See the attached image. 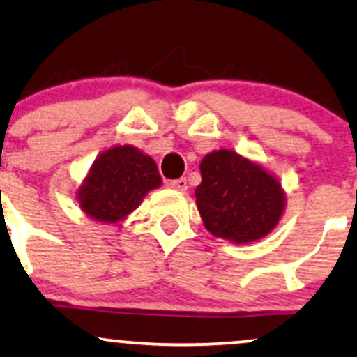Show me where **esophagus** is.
<instances>
[{"label": "esophagus", "instance_id": "1", "mask_svg": "<svg viewBox=\"0 0 357 357\" xmlns=\"http://www.w3.org/2000/svg\"><path fill=\"white\" fill-rule=\"evenodd\" d=\"M167 186L172 188V190H176V191H186L188 190V181L185 178L172 179V181L167 183Z\"/></svg>", "mask_w": 357, "mask_h": 357}]
</instances>
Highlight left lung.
I'll return each mask as SVG.
<instances>
[{
  "label": "left lung",
  "mask_w": 357,
  "mask_h": 357,
  "mask_svg": "<svg viewBox=\"0 0 357 357\" xmlns=\"http://www.w3.org/2000/svg\"><path fill=\"white\" fill-rule=\"evenodd\" d=\"M199 172L202 183L195 197L210 234L234 244H250L276 229L287 195L262 164L220 149L202 159Z\"/></svg>",
  "instance_id": "8db88e82"
}]
</instances>
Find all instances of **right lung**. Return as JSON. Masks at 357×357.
I'll return each instance as SVG.
<instances>
[{
    "label": "right lung",
    "mask_w": 357,
    "mask_h": 357,
    "mask_svg": "<svg viewBox=\"0 0 357 357\" xmlns=\"http://www.w3.org/2000/svg\"><path fill=\"white\" fill-rule=\"evenodd\" d=\"M160 185L162 179L151 155L134 146H115L95 159L76 198L91 220L119 223Z\"/></svg>",
    "instance_id": "right-lung-1"
}]
</instances>
